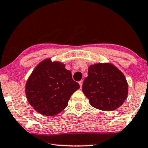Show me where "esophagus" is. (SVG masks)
I'll list each match as a JSON object with an SVG mask.
<instances>
[{
    "instance_id": "1",
    "label": "esophagus",
    "mask_w": 148,
    "mask_h": 148,
    "mask_svg": "<svg viewBox=\"0 0 148 148\" xmlns=\"http://www.w3.org/2000/svg\"><path fill=\"white\" fill-rule=\"evenodd\" d=\"M79 85H80V87H81V88H82V85H83V81H79Z\"/></svg>"
}]
</instances>
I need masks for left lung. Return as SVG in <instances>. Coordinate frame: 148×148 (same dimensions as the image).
<instances>
[{"instance_id":"obj_1","label":"left lung","mask_w":148,"mask_h":148,"mask_svg":"<svg viewBox=\"0 0 148 148\" xmlns=\"http://www.w3.org/2000/svg\"><path fill=\"white\" fill-rule=\"evenodd\" d=\"M83 82V93L90 105L103 111H112L121 106L128 94L124 74L112 63H96L88 68Z\"/></svg>"}]
</instances>
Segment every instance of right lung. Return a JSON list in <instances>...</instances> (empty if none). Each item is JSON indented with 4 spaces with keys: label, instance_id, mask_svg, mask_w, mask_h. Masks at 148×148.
<instances>
[{
    "label": "right lung",
    "instance_id": "add662e5",
    "mask_svg": "<svg viewBox=\"0 0 148 148\" xmlns=\"http://www.w3.org/2000/svg\"><path fill=\"white\" fill-rule=\"evenodd\" d=\"M79 88L65 65L47 58L32 72L25 85V94L36 111L52 116L66 108L72 94Z\"/></svg>",
    "mask_w": 148,
    "mask_h": 148
}]
</instances>
